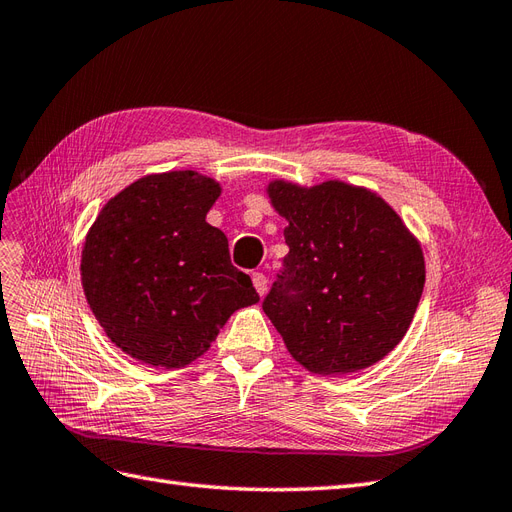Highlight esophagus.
<instances>
[{
  "label": "esophagus",
  "instance_id": "34e87169",
  "mask_svg": "<svg viewBox=\"0 0 512 512\" xmlns=\"http://www.w3.org/2000/svg\"><path fill=\"white\" fill-rule=\"evenodd\" d=\"M253 285H255V289H257V294L259 296H264L266 294V289H268V279L261 272H253Z\"/></svg>",
  "mask_w": 512,
  "mask_h": 512
}]
</instances>
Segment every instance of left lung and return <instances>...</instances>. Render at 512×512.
I'll use <instances>...</instances> for the list:
<instances>
[{
  "label": "left lung",
  "mask_w": 512,
  "mask_h": 512,
  "mask_svg": "<svg viewBox=\"0 0 512 512\" xmlns=\"http://www.w3.org/2000/svg\"><path fill=\"white\" fill-rule=\"evenodd\" d=\"M268 197L287 221L289 253L264 313L289 354L317 375L382 360L405 337L425 287L418 240L362 186L274 180Z\"/></svg>",
  "instance_id": "left-lung-1"
}]
</instances>
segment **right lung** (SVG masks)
Segmentation results:
<instances>
[{"mask_svg":"<svg viewBox=\"0 0 512 512\" xmlns=\"http://www.w3.org/2000/svg\"><path fill=\"white\" fill-rule=\"evenodd\" d=\"M221 186L197 171L154 173L107 201L87 231V304L122 352L182 369L210 349L231 313L259 302L251 276L206 214Z\"/></svg>","mask_w":512,"mask_h":512,"instance_id":"1","label":"right lung"}]
</instances>
